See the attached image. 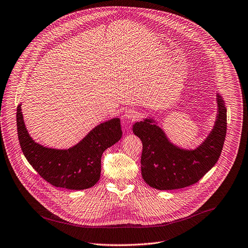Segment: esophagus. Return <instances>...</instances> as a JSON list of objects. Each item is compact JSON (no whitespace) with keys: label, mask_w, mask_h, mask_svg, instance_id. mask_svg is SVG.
<instances>
[{"label":"esophagus","mask_w":248,"mask_h":248,"mask_svg":"<svg viewBox=\"0 0 248 248\" xmlns=\"http://www.w3.org/2000/svg\"><path fill=\"white\" fill-rule=\"evenodd\" d=\"M137 117H138V113H137V111H135L134 109H127V110L124 112V118H125L126 120H132V121H134Z\"/></svg>","instance_id":"34e87169"}]
</instances>
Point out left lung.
I'll return each mask as SVG.
<instances>
[{"label":"left lung","mask_w":248,"mask_h":248,"mask_svg":"<svg viewBox=\"0 0 248 248\" xmlns=\"http://www.w3.org/2000/svg\"><path fill=\"white\" fill-rule=\"evenodd\" d=\"M215 125L194 150L173 145L152 119L133 124V133L142 141L141 173L147 185L159 190H171L196 184L219 160L227 132V109L217 94Z\"/></svg>","instance_id":"left-lung-1"}]
</instances>
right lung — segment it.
<instances>
[{"mask_svg":"<svg viewBox=\"0 0 248 248\" xmlns=\"http://www.w3.org/2000/svg\"><path fill=\"white\" fill-rule=\"evenodd\" d=\"M17 135L21 150L40 176L56 187L81 190L92 187L100 179L103 152L122 137L118 118L94 127L74 147L60 150L44 147L30 137L22 117L21 104L16 110Z\"/></svg>","mask_w":248,"mask_h":248,"instance_id":"1","label":"right lung"}]
</instances>
